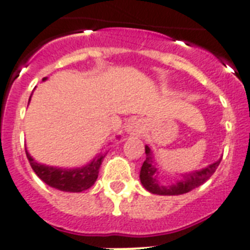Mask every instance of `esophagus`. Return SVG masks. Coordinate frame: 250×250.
Wrapping results in <instances>:
<instances>
[{"label":"esophagus","instance_id":"esophagus-1","mask_svg":"<svg viewBox=\"0 0 250 250\" xmlns=\"http://www.w3.org/2000/svg\"><path fill=\"white\" fill-rule=\"evenodd\" d=\"M143 129H144V125L139 119H132V121L128 122V125H125V131L129 135H140L143 132Z\"/></svg>","mask_w":250,"mask_h":250}]
</instances>
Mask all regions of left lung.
<instances>
[{"label": "left lung", "instance_id": "8db88e82", "mask_svg": "<svg viewBox=\"0 0 250 250\" xmlns=\"http://www.w3.org/2000/svg\"><path fill=\"white\" fill-rule=\"evenodd\" d=\"M145 153H146V160L144 161L140 171L141 184L150 193L160 194V196H178L197 188L215 172L222 161V158H219L217 162L206 166L205 168L190 171L188 174H182L183 178L178 182L172 184H165L161 180V170L157 166L154 154L149 148V145H145Z\"/></svg>", "mask_w": 250, "mask_h": 250}]
</instances>
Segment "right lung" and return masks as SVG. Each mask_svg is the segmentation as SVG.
<instances>
[{"label": "right lung", "mask_w": 250, "mask_h": 250, "mask_svg": "<svg viewBox=\"0 0 250 250\" xmlns=\"http://www.w3.org/2000/svg\"><path fill=\"white\" fill-rule=\"evenodd\" d=\"M46 78H44V80ZM25 154H27L32 170L36 172L37 176L42 182L56 189L63 190V192H83V190L90 188L97 180L100 166L105 158V154L100 153L85 166L76 167V168H61V167L39 164L31 157V154L27 152V149H25Z\"/></svg>", "instance_id": "1"}]
</instances>
